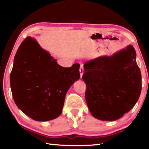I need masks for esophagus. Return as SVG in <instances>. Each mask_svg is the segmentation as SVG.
Here are the masks:
<instances>
[{
    "instance_id": "1",
    "label": "esophagus",
    "mask_w": 149,
    "mask_h": 149,
    "mask_svg": "<svg viewBox=\"0 0 149 149\" xmlns=\"http://www.w3.org/2000/svg\"><path fill=\"white\" fill-rule=\"evenodd\" d=\"M79 72H80V75H81V77H82V76H83V73H84V68H83V66H81L80 70H79Z\"/></svg>"
}]
</instances>
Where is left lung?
<instances>
[{"label":"left lung","instance_id":"8db88e82","mask_svg":"<svg viewBox=\"0 0 149 149\" xmlns=\"http://www.w3.org/2000/svg\"><path fill=\"white\" fill-rule=\"evenodd\" d=\"M132 45L111 56H100L84 65L86 104L91 115L114 121L128 113L141 91V74Z\"/></svg>","mask_w":149,"mask_h":149}]
</instances>
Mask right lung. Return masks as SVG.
I'll return each instance as SVG.
<instances>
[{
  "label": "right lung",
  "mask_w": 149,
  "mask_h": 149,
  "mask_svg": "<svg viewBox=\"0 0 149 149\" xmlns=\"http://www.w3.org/2000/svg\"><path fill=\"white\" fill-rule=\"evenodd\" d=\"M78 63L58 64L35 39L27 37L16 53L10 74L12 95L22 112L36 121H49L62 113L66 94L79 79Z\"/></svg>",
  "instance_id": "add662e5"
}]
</instances>
